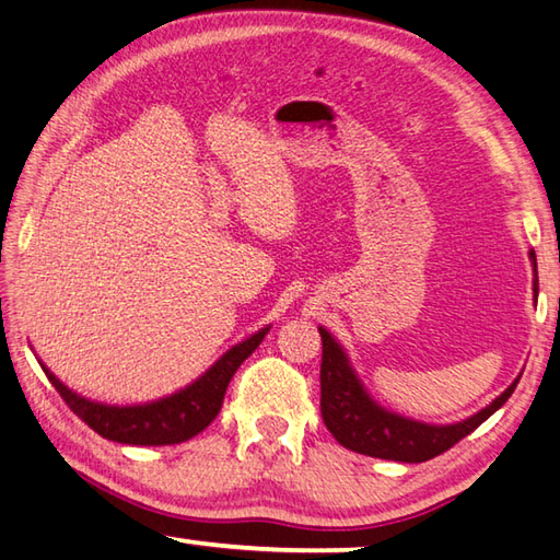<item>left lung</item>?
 Here are the masks:
<instances>
[{"label": "left lung", "mask_w": 560, "mask_h": 560, "mask_svg": "<svg viewBox=\"0 0 560 560\" xmlns=\"http://www.w3.org/2000/svg\"><path fill=\"white\" fill-rule=\"evenodd\" d=\"M534 271L536 254L532 252ZM534 293H538V273L534 277ZM323 340L320 360V413L335 441L348 451L382 457V460L399 463H425L431 457L451 451L457 441L470 435L477 425L485 423L516 389V380L502 396L477 411L470 419L453 425H429L404 416L384 411L374 404L360 380L350 370V362L328 330L318 328Z\"/></svg>", "instance_id": "1"}]
</instances>
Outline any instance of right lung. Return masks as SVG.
<instances>
[{
    "instance_id": "1",
    "label": "right lung",
    "mask_w": 560,
    "mask_h": 560,
    "mask_svg": "<svg viewBox=\"0 0 560 560\" xmlns=\"http://www.w3.org/2000/svg\"><path fill=\"white\" fill-rule=\"evenodd\" d=\"M267 330L269 328L254 332L252 338L222 354L196 384L186 386V389L174 396H166V399L144 406H121L119 409V406L88 401L60 384L46 368L44 372L48 382L56 386L60 399L70 406V411L80 421H85L95 433L103 435V439L127 445H174L192 439V435H198L215 421L230 380L235 377L240 364L259 348Z\"/></svg>"
}]
</instances>
